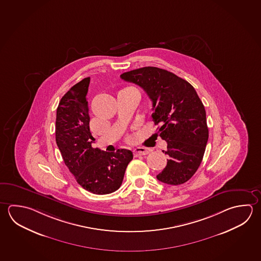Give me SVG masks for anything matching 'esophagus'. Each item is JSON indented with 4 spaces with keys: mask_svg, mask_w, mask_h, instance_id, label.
<instances>
[{
    "mask_svg": "<svg viewBox=\"0 0 261 261\" xmlns=\"http://www.w3.org/2000/svg\"><path fill=\"white\" fill-rule=\"evenodd\" d=\"M133 153H134V155L135 156H140V155H146L149 153V151H148L146 148H142V147H138L136 149H134L133 150Z\"/></svg>",
    "mask_w": 261,
    "mask_h": 261,
    "instance_id": "1",
    "label": "esophagus"
}]
</instances>
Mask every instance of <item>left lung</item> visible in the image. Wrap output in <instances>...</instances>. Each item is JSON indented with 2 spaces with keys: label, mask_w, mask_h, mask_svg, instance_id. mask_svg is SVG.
Here are the masks:
<instances>
[{
  "label": "left lung",
  "mask_w": 261,
  "mask_h": 261,
  "mask_svg": "<svg viewBox=\"0 0 261 261\" xmlns=\"http://www.w3.org/2000/svg\"><path fill=\"white\" fill-rule=\"evenodd\" d=\"M120 78L141 86L152 100L157 133L167 142L166 166L157 179L181 185L192 177L203 158L208 138L206 111L189 82L156 67L124 72Z\"/></svg>",
  "instance_id": "left-lung-1"
}]
</instances>
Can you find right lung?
Here are the masks:
<instances>
[{
	"label": "right lung",
	"mask_w": 261,
	"mask_h": 261,
	"mask_svg": "<svg viewBox=\"0 0 261 261\" xmlns=\"http://www.w3.org/2000/svg\"><path fill=\"white\" fill-rule=\"evenodd\" d=\"M90 77L72 86L59 103L56 115V142L62 159L78 184L94 194L105 195L119 190L132 151H101L92 147L95 138L89 127L87 92Z\"/></svg>",
	"instance_id": "right-lung-1"
}]
</instances>
